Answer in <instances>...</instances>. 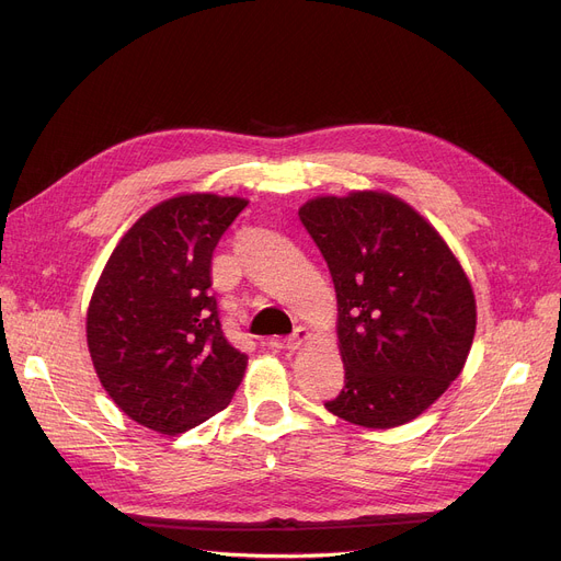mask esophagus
<instances>
[{
    "label": "esophagus",
    "mask_w": 561,
    "mask_h": 561,
    "mask_svg": "<svg viewBox=\"0 0 561 561\" xmlns=\"http://www.w3.org/2000/svg\"><path fill=\"white\" fill-rule=\"evenodd\" d=\"M309 330L307 328H296V332H293L290 336H286L284 341H282V345L286 347V350H298L305 341H309Z\"/></svg>",
    "instance_id": "esophagus-1"
}]
</instances>
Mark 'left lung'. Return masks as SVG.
Wrapping results in <instances>:
<instances>
[{"instance_id":"left-lung-1","label":"left lung","mask_w":561,"mask_h":561,"mask_svg":"<svg viewBox=\"0 0 561 561\" xmlns=\"http://www.w3.org/2000/svg\"><path fill=\"white\" fill-rule=\"evenodd\" d=\"M300 220L339 302L345 387L334 416L389 430L421 416L461 373L476 336V298L438 231L375 191L316 197Z\"/></svg>"}]
</instances>
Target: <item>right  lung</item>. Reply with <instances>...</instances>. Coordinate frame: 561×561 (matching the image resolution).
Wrapping results in <instances>:
<instances>
[{"mask_svg":"<svg viewBox=\"0 0 561 561\" xmlns=\"http://www.w3.org/2000/svg\"><path fill=\"white\" fill-rule=\"evenodd\" d=\"M248 206L241 197L180 195L123 236L95 286L85 336L98 377L125 414L182 434L222 411L248 355L220 325L211 259Z\"/></svg>","mask_w":561,"mask_h":561,"instance_id":"add662e5","label":"right lung"}]
</instances>
